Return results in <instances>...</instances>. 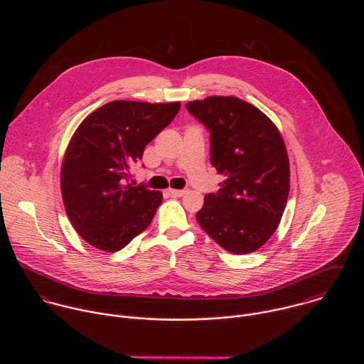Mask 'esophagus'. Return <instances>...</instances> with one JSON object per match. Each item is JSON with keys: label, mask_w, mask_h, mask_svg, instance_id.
I'll return each instance as SVG.
<instances>
[{"label": "esophagus", "mask_w": 364, "mask_h": 364, "mask_svg": "<svg viewBox=\"0 0 364 364\" xmlns=\"http://www.w3.org/2000/svg\"><path fill=\"white\" fill-rule=\"evenodd\" d=\"M185 193H186L185 189H182V191H179V189H169V195L173 196V198H181V196H183Z\"/></svg>", "instance_id": "1"}]
</instances>
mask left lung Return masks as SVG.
I'll list each match as a JSON object with an SVG mask.
<instances>
[{
	"instance_id": "obj_1",
	"label": "left lung",
	"mask_w": 364,
	"mask_h": 364,
	"mask_svg": "<svg viewBox=\"0 0 364 364\" xmlns=\"http://www.w3.org/2000/svg\"><path fill=\"white\" fill-rule=\"evenodd\" d=\"M186 109L210 132V162L225 176L196 213L225 251L251 254L273 235L287 203L290 165L274 123L235 97H208Z\"/></svg>"
}]
</instances>
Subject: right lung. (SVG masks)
I'll return each mask as SVG.
<instances>
[{"label":"right lung","mask_w":364,"mask_h":364,"mask_svg":"<svg viewBox=\"0 0 364 364\" xmlns=\"http://www.w3.org/2000/svg\"><path fill=\"white\" fill-rule=\"evenodd\" d=\"M179 109V102L113 101L75 130L61 165V196L73 227L90 245L116 252L150 225L162 193L127 183L129 169Z\"/></svg>","instance_id":"obj_1"}]
</instances>
